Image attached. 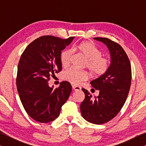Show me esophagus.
Listing matches in <instances>:
<instances>
[{"label": "esophagus", "instance_id": "obj_1", "mask_svg": "<svg viewBox=\"0 0 146 146\" xmlns=\"http://www.w3.org/2000/svg\"><path fill=\"white\" fill-rule=\"evenodd\" d=\"M72 90L74 91H78L80 90L81 88L79 86H72Z\"/></svg>", "mask_w": 146, "mask_h": 146}]
</instances>
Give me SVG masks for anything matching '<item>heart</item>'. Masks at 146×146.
I'll return each instance as SVG.
<instances>
[{
	"mask_svg": "<svg viewBox=\"0 0 146 146\" xmlns=\"http://www.w3.org/2000/svg\"><path fill=\"white\" fill-rule=\"evenodd\" d=\"M72 50L77 52L86 61V66L90 72L91 74L96 77L101 76L109 69L110 60L108 58L102 56V52L90 42H82L74 46ZM72 58V52L66 49L60 56L61 64L64 68L70 65ZM63 79L74 85H79L88 78V74L85 71L70 68L63 73Z\"/></svg>",
	"mask_w": 146,
	"mask_h": 146,
	"instance_id": "heart-1",
	"label": "heart"
}]
</instances>
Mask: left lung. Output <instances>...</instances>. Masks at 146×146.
Returning <instances> with one entry per match:
<instances>
[{"mask_svg":"<svg viewBox=\"0 0 146 146\" xmlns=\"http://www.w3.org/2000/svg\"><path fill=\"white\" fill-rule=\"evenodd\" d=\"M94 38L108 48L111 63L104 74L90 82L99 91L98 96L92 98L87 90L82 89L85 98L80 104V111L86 121L102 124L113 119L124 104L130 88L131 69L128 57L119 44L106 38Z\"/></svg>","mask_w":146,"mask_h":146,"instance_id":"left-lung-1","label":"left lung"}]
</instances>
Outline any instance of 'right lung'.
<instances>
[{"instance_id":"obj_1","label":"right lung","mask_w":146,"mask_h":146,"mask_svg":"<svg viewBox=\"0 0 146 146\" xmlns=\"http://www.w3.org/2000/svg\"><path fill=\"white\" fill-rule=\"evenodd\" d=\"M74 38L43 36L32 42L22 54L18 65L17 90L25 111L36 121L48 123L57 118L70 95L68 82H62L56 89L50 87L48 82L62 70V50Z\"/></svg>"}]
</instances>
